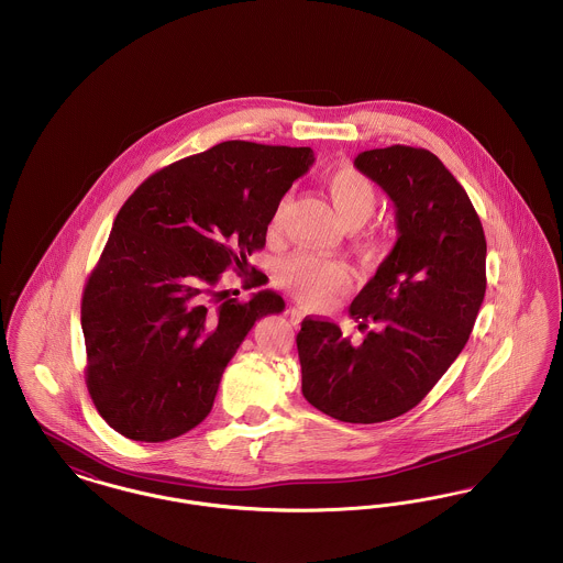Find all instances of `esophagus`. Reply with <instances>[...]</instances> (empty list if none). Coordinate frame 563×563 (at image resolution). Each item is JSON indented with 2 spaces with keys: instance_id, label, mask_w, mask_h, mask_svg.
Returning a JSON list of instances; mask_svg holds the SVG:
<instances>
[{
  "instance_id": "1",
  "label": "esophagus",
  "mask_w": 563,
  "mask_h": 563,
  "mask_svg": "<svg viewBox=\"0 0 563 563\" xmlns=\"http://www.w3.org/2000/svg\"><path fill=\"white\" fill-rule=\"evenodd\" d=\"M289 317H291V324H299L301 319H303V312H301V308H291Z\"/></svg>"
}]
</instances>
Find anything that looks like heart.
I'll use <instances>...</instances> for the list:
<instances>
[{
    "instance_id": "heart-1",
    "label": "heart",
    "mask_w": 563,
    "mask_h": 563,
    "mask_svg": "<svg viewBox=\"0 0 563 563\" xmlns=\"http://www.w3.org/2000/svg\"><path fill=\"white\" fill-rule=\"evenodd\" d=\"M324 189L335 207L338 214L346 225H361L365 223L377 205V189L374 181L352 166L331 168L322 177ZM289 198H283L276 211L272 214L269 230L278 228L280 214ZM363 249L379 251L382 236L377 232H369L361 239ZM349 280V266L333 257H322L317 253H295L289 260L283 262L278 269V283L289 289L291 294L306 306H319L335 294Z\"/></svg>"
}]
</instances>
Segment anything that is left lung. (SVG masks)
Wrapping results in <instances>:
<instances>
[{"instance_id": "1", "label": "left lung", "mask_w": 563, "mask_h": 563, "mask_svg": "<svg viewBox=\"0 0 563 563\" xmlns=\"http://www.w3.org/2000/svg\"><path fill=\"white\" fill-rule=\"evenodd\" d=\"M354 166L397 207L399 239L350 303L361 344L331 321H301V393L322 413L375 424L407 413L468 342L485 295V234L468 194L434 154L390 145Z\"/></svg>"}]
</instances>
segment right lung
I'll list each match as a JSON object with an SVG mask.
<instances>
[{
  "label": "right lung",
  "instance_id": "add662e5",
  "mask_svg": "<svg viewBox=\"0 0 563 563\" xmlns=\"http://www.w3.org/2000/svg\"><path fill=\"white\" fill-rule=\"evenodd\" d=\"M312 162L310 147L223 141L150 175L122 205L81 294L86 386L115 432L158 443L209 416L251 327L285 308L269 289L246 301L219 291L221 274L249 268ZM264 283L255 269L249 287Z\"/></svg>",
  "mask_w": 563,
  "mask_h": 563
}]
</instances>
